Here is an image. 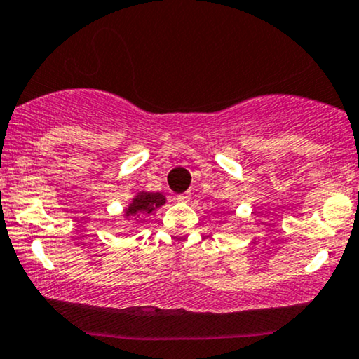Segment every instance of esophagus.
I'll list each match as a JSON object with an SVG mask.
<instances>
[{"label":"esophagus","mask_w":359,"mask_h":359,"mask_svg":"<svg viewBox=\"0 0 359 359\" xmlns=\"http://www.w3.org/2000/svg\"><path fill=\"white\" fill-rule=\"evenodd\" d=\"M177 201H179V202H182V203H187V202L190 201V194H189V192H185V194H180V195H177Z\"/></svg>","instance_id":"esophagus-1"}]
</instances>
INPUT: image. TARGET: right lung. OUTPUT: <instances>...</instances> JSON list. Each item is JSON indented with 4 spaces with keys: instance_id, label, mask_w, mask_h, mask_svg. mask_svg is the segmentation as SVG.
Wrapping results in <instances>:
<instances>
[{
    "instance_id": "1",
    "label": "right lung",
    "mask_w": 359,
    "mask_h": 359,
    "mask_svg": "<svg viewBox=\"0 0 359 359\" xmlns=\"http://www.w3.org/2000/svg\"><path fill=\"white\" fill-rule=\"evenodd\" d=\"M165 203V195L162 192H137L134 195L133 202L129 203L124 208V219L130 220L135 219V217L147 215V213H152L157 210L158 207H162Z\"/></svg>"
}]
</instances>
